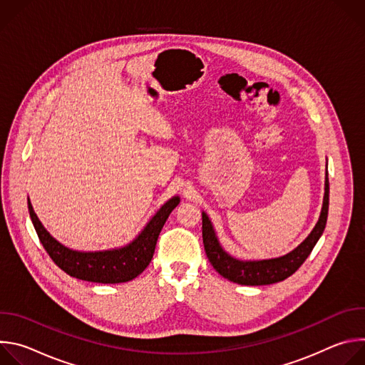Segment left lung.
Wrapping results in <instances>:
<instances>
[{
    "instance_id": "8db88e82",
    "label": "left lung",
    "mask_w": 365,
    "mask_h": 365,
    "mask_svg": "<svg viewBox=\"0 0 365 365\" xmlns=\"http://www.w3.org/2000/svg\"><path fill=\"white\" fill-rule=\"evenodd\" d=\"M329 210V179L328 172L325 176V195L319 221L315 228L307 235V238L299 244L293 251L286 255L269 259H244L234 258L220 244L212 222L205 212H202V238L205 252L212 267L230 282L245 284V286H263L282 282L292 276L309 257V254L321 238L328 220Z\"/></svg>"
}]
</instances>
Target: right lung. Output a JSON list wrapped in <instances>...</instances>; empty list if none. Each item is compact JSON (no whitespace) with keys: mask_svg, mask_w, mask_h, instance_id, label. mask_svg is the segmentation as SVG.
I'll return each instance as SVG.
<instances>
[{"mask_svg":"<svg viewBox=\"0 0 365 365\" xmlns=\"http://www.w3.org/2000/svg\"><path fill=\"white\" fill-rule=\"evenodd\" d=\"M179 202V196L169 199L130 244L103 251H75L65 247L41 225L30 199L29 212L40 242L59 269L79 280L115 284L130 282L145 270L153 258L159 234Z\"/></svg>","mask_w":365,"mask_h":365,"instance_id":"1","label":"right lung"}]
</instances>
